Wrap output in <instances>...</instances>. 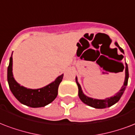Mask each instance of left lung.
Listing matches in <instances>:
<instances>
[{
    "instance_id": "8db88e82",
    "label": "left lung",
    "mask_w": 135,
    "mask_h": 135,
    "mask_svg": "<svg viewBox=\"0 0 135 135\" xmlns=\"http://www.w3.org/2000/svg\"><path fill=\"white\" fill-rule=\"evenodd\" d=\"M116 47H118V48L120 49V51L124 54V50L119 46L117 42H115ZM124 66L122 64V71L124 69ZM128 79H129V71H128V66H127V63H125V78L124 84L122 85V86L120 88V90L118 91L117 93H115V95L111 96L110 98H106L105 99H95V98H90L86 95L83 92L82 88L81 87V85L79 84L78 82V79L76 76V82L77 86L79 88V97L81 99V100L84 103L86 104L87 105L94 108L98 109H103L105 108H109V107L112 106L114 104H115L116 103H118L119 101V100L120 99V98L122 97L123 93L125 90L126 86L127 85V82H128Z\"/></svg>"
}]
</instances>
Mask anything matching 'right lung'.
Returning a JSON list of instances; mask_svg holds the SVG:
<instances>
[{
	"label": "right lung",
	"instance_id": "right-lung-1",
	"mask_svg": "<svg viewBox=\"0 0 135 135\" xmlns=\"http://www.w3.org/2000/svg\"><path fill=\"white\" fill-rule=\"evenodd\" d=\"M64 74L59 76L53 82L45 87L31 89L20 86L13 74V56L11 55L8 67V82L11 92L22 104L31 108H41L49 104L58 94V88L63 79Z\"/></svg>",
	"mask_w": 135,
	"mask_h": 135
}]
</instances>
